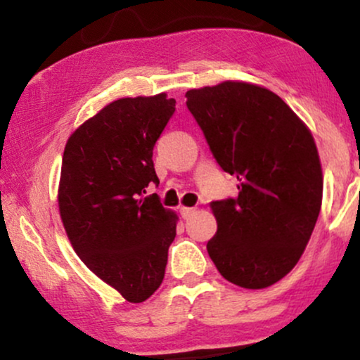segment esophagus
Masks as SVG:
<instances>
[{"instance_id":"34e87169","label":"esophagus","mask_w":360,"mask_h":360,"mask_svg":"<svg viewBox=\"0 0 360 360\" xmlns=\"http://www.w3.org/2000/svg\"><path fill=\"white\" fill-rule=\"evenodd\" d=\"M179 213H181V217H183V218H189L194 213V208H188V206H181Z\"/></svg>"}]
</instances>
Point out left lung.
<instances>
[{
    "label": "left lung",
    "instance_id": "left-lung-1",
    "mask_svg": "<svg viewBox=\"0 0 360 360\" xmlns=\"http://www.w3.org/2000/svg\"><path fill=\"white\" fill-rule=\"evenodd\" d=\"M186 106L238 196L212 201L218 230L206 243L230 283L262 289L298 264L321 208L320 157L296 113L272 91L225 81L189 89Z\"/></svg>",
    "mask_w": 360,
    "mask_h": 360
}]
</instances>
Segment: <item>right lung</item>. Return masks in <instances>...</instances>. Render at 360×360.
<instances>
[{
    "instance_id": "right-lung-1",
    "label": "right lung",
    "mask_w": 360,
    "mask_h": 360,
    "mask_svg": "<svg viewBox=\"0 0 360 360\" xmlns=\"http://www.w3.org/2000/svg\"><path fill=\"white\" fill-rule=\"evenodd\" d=\"M176 111L166 93L122 98L84 122L62 155L59 212L82 262L130 303L164 279L177 217L157 194L154 146Z\"/></svg>"
}]
</instances>
